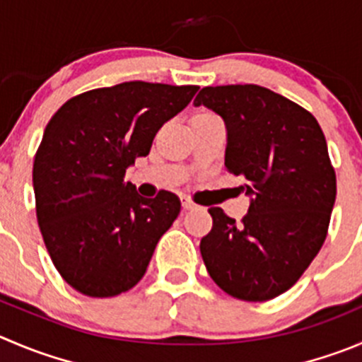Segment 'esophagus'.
Wrapping results in <instances>:
<instances>
[{
	"mask_svg": "<svg viewBox=\"0 0 362 362\" xmlns=\"http://www.w3.org/2000/svg\"><path fill=\"white\" fill-rule=\"evenodd\" d=\"M181 206H183V209H185V211H187V209H194V208H195V204H194V202H192L190 199H187V197H185V199H181Z\"/></svg>",
	"mask_w": 362,
	"mask_h": 362,
	"instance_id": "34e87169",
	"label": "esophagus"
}]
</instances>
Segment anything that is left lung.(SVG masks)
<instances>
[{
	"mask_svg": "<svg viewBox=\"0 0 362 362\" xmlns=\"http://www.w3.org/2000/svg\"><path fill=\"white\" fill-rule=\"evenodd\" d=\"M222 117L226 168L245 179L242 222L209 208L201 240L208 274L230 297L264 302L290 290L322 249L336 174L315 117L259 85L204 87L194 101Z\"/></svg>",
	"mask_w": 362,
	"mask_h": 362,
	"instance_id": "1",
	"label": "left lung"
}]
</instances>
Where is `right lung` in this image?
Masks as SVG:
<instances>
[{
	"label": "right lung",
	"mask_w": 362,
	"mask_h": 362,
	"mask_svg": "<svg viewBox=\"0 0 362 362\" xmlns=\"http://www.w3.org/2000/svg\"><path fill=\"white\" fill-rule=\"evenodd\" d=\"M197 90L126 81L69 99L47 122L33 161L37 220L51 261L76 291L115 297L144 277L181 201L167 190L142 197L124 174Z\"/></svg>",
	"instance_id": "1"
}]
</instances>
